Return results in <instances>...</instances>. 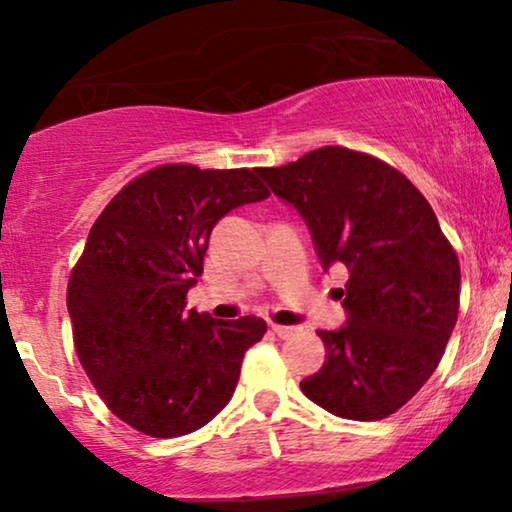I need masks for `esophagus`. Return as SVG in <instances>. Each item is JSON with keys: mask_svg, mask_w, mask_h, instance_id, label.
<instances>
[{"mask_svg": "<svg viewBox=\"0 0 512 512\" xmlns=\"http://www.w3.org/2000/svg\"><path fill=\"white\" fill-rule=\"evenodd\" d=\"M272 331H275L277 338H291V335L296 333L298 328L296 326H279V324H275V326H272Z\"/></svg>", "mask_w": 512, "mask_h": 512, "instance_id": "esophagus-1", "label": "esophagus"}]
</instances>
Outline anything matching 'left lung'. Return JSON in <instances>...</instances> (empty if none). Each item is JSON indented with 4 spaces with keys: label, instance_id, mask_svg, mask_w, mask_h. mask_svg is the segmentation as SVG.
I'll return each mask as SVG.
<instances>
[{
    "label": "left lung",
    "instance_id": "left-lung-1",
    "mask_svg": "<svg viewBox=\"0 0 512 512\" xmlns=\"http://www.w3.org/2000/svg\"><path fill=\"white\" fill-rule=\"evenodd\" d=\"M270 191L303 216L321 268L345 265L347 321L317 331L326 361L303 394L342 419L403 408L438 368L459 312V261L422 193L394 167L345 146L261 167Z\"/></svg>",
    "mask_w": 512,
    "mask_h": 512
}]
</instances>
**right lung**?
I'll list each match as a JSON object with an SVG mask.
<instances>
[{"mask_svg":"<svg viewBox=\"0 0 512 512\" xmlns=\"http://www.w3.org/2000/svg\"><path fill=\"white\" fill-rule=\"evenodd\" d=\"M268 195L258 170L160 165L90 228L67 286L74 347L97 394L132 429L186 436L233 398L244 352L268 326L186 310V293L216 223Z\"/></svg>","mask_w":512,"mask_h":512,"instance_id":"1","label":"right lung"}]
</instances>
